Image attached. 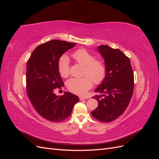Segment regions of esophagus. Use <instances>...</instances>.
Instances as JSON below:
<instances>
[{"mask_svg": "<svg viewBox=\"0 0 159 159\" xmlns=\"http://www.w3.org/2000/svg\"><path fill=\"white\" fill-rule=\"evenodd\" d=\"M86 99H88V98H85V97H83V96H80V100Z\"/></svg>", "mask_w": 159, "mask_h": 159, "instance_id": "34e87169", "label": "esophagus"}]
</instances>
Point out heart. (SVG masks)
Masks as SVG:
<instances>
[{"instance_id":"obj_1","label":"heart","mask_w":159,"mask_h":159,"mask_svg":"<svg viewBox=\"0 0 159 159\" xmlns=\"http://www.w3.org/2000/svg\"><path fill=\"white\" fill-rule=\"evenodd\" d=\"M74 60L84 66L82 78H72L67 81L66 87L75 94L85 95L89 89L92 87L93 81L99 84L105 79L107 68L104 62L98 59L88 50L79 49L71 55ZM58 71L63 78H67L70 74L69 61L66 56H62L58 61Z\"/></svg>"}]
</instances>
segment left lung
Wrapping results in <instances>:
<instances>
[{
  "label": "left lung",
  "mask_w": 159,
  "mask_h": 159,
  "mask_svg": "<svg viewBox=\"0 0 159 159\" xmlns=\"http://www.w3.org/2000/svg\"><path fill=\"white\" fill-rule=\"evenodd\" d=\"M98 48L104 58L107 74L95 90L103 93V98L93 97L98 101V107L91 113L99 121L108 123L121 115L129 105L133 93L134 75L129 58L121 50L105 45Z\"/></svg>",
  "instance_id": "1"
}]
</instances>
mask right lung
Instances as JSON below:
<instances>
[{"label":"right lung","mask_w":159,"mask_h":159,"mask_svg":"<svg viewBox=\"0 0 159 159\" xmlns=\"http://www.w3.org/2000/svg\"><path fill=\"white\" fill-rule=\"evenodd\" d=\"M75 45L59 40H50L37 46L26 65V92L34 108L43 118L52 122H60L70 117L78 96L65 92L58 96L56 88L63 86L58 71L61 55Z\"/></svg>","instance_id":"obj_1"}]
</instances>
